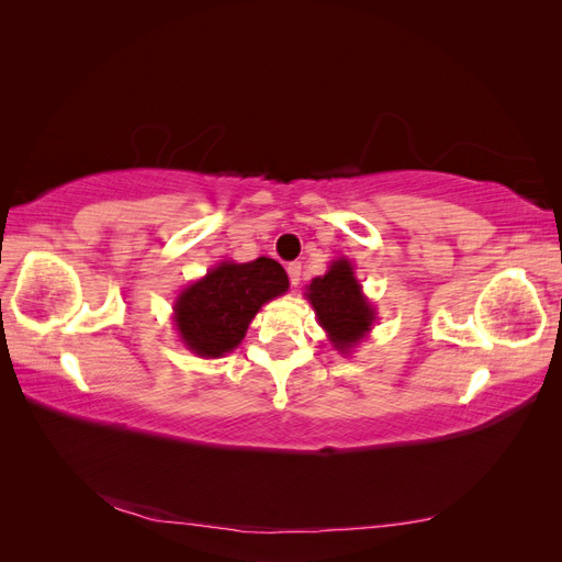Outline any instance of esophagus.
Segmentation results:
<instances>
[{
    "label": "esophagus",
    "mask_w": 562,
    "mask_h": 562,
    "mask_svg": "<svg viewBox=\"0 0 562 562\" xmlns=\"http://www.w3.org/2000/svg\"><path fill=\"white\" fill-rule=\"evenodd\" d=\"M288 279H291V283L297 288L300 281H302V262H291L288 265Z\"/></svg>",
    "instance_id": "34e87169"
}]
</instances>
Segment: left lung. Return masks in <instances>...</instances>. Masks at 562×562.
<instances>
[{
  "label": "left lung",
  "mask_w": 562,
  "mask_h": 562,
  "mask_svg": "<svg viewBox=\"0 0 562 562\" xmlns=\"http://www.w3.org/2000/svg\"><path fill=\"white\" fill-rule=\"evenodd\" d=\"M304 295L312 302L321 328L328 333L339 353H349L370 333L375 310L363 295L347 258L335 260L326 274L307 285Z\"/></svg>",
  "instance_id": "obj_1"
}]
</instances>
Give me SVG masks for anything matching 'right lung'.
I'll return each instance as SVG.
<instances>
[{
    "label": "right lung",
    "mask_w": 562,
    "mask_h": 562,
    "mask_svg": "<svg viewBox=\"0 0 562 562\" xmlns=\"http://www.w3.org/2000/svg\"><path fill=\"white\" fill-rule=\"evenodd\" d=\"M285 291L288 274L277 260L220 262L178 295L176 328L187 349L201 359H220L241 345L262 304Z\"/></svg>",
    "instance_id": "obj_1"
}]
</instances>
